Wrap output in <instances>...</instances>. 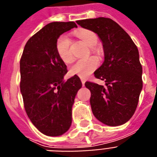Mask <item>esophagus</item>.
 <instances>
[{"instance_id": "1", "label": "esophagus", "mask_w": 157, "mask_h": 157, "mask_svg": "<svg viewBox=\"0 0 157 157\" xmlns=\"http://www.w3.org/2000/svg\"><path fill=\"white\" fill-rule=\"evenodd\" d=\"M81 81H82V86H84V84H85V79H83V78H81Z\"/></svg>"}]
</instances>
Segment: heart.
Returning a JSON list of instances; mask_svg holds the SVG:
<instances>
[{
    "label": "heart",
    "instance_id": "obj_1",
    "mask_svg": "<svg viewBox=\"0 0 157 157\" xmlns=\"http://www.w3.org/2000/svg\"><path fill=\"white\" fill-rule=\"evenodd\" d=\"M77 36L84 44L89 47H93L98 42L97 35L89 30H80L77 33ZM70 46L71 41L67 34L61 35L57 39L56 45L57 54L65 63H70L74 59ZM98 65V60L95 57L78 59L70 67V72L72 75H77L84 78L88 77L95 70Z\"/></svg>",
    "mask_w": 157,
    "mask_h": 157
}]
</instances>
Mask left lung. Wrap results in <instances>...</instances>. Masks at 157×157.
I'll list each match as a JSON object with an SVG mask.
<instances>
[{
	"label": "left lung",
	"mask_w": 157,
	"mask_h": 157,
	"mask_svg": "<svg viewBox=\"0 0 157 157\" xmlns=\"http://www.w3.org/2000/svg\"><path fill=\"white\" fill-rule=\"evenodd\" d=\"M83 29L91 30L102 42L104 62L94 72L105 86L86 82L91 92L90 105L93 115L108 126H119L130 120L143 89V68L139 53L129 35L111 19L78 20Z\"/></svg>",
	"instance_id": "left-lung-1"
}]
</instances>
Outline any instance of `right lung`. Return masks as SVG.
I'll return each instance as SVG.
<instances>
[{"instance_id": "add662e5", "label": "right lung", "mask_w": 157, "mask_h": 157, "mask_svg": "<svg viewBox=\"0 0 157 157\" xmlns=\"http://www.w3.org/2000/svg\"><path fill=\"white\" fill-rule=\"evenodd\" d=\"M77 28L75 22L47 24L24 47L20 59V92L33 124L51 137L66 133L72 124V107L82 82L77 75L65 81L67 69L56 52V41Z\"/></svg>"}]
</instances>
